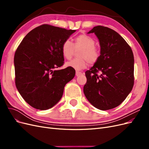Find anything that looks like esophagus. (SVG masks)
<instances>
[{"instance_id": "1", "label": "esophagus", "mask_w": 149, "mask_h": 149, "mask_svg": "<svg viewBox=\"0 0 149 149\" xmlns=\"http://www.w3.org/2000/svg\"><path fill=\"white\" fill-rule=\"evenodd\" d=\"M83 73H81V72L80 71H76V76H79L81 75H82Z\"/></svg>"}]
</instances>
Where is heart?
Listing matches in <instances>:
<instances>
[{
  "label": "heart",
  "mask_w": 149,
  "mask_h": 149,
  "mask_svg": "<svg viewBox=\"0 0 149 149\" xmlns=\"http://www.w3.org/2000/svg\"><path fill=\"white\" fill-rule=\"evenodd\" d=\"M61 51L65 59L70 60L74 55L75 51L78 58L67 62L66 65L76 70H81L87 66L96 64L101 56L100 48L95 45V40L85 33L75 37L73 43L69 40H66L62 43Z\"/></svg>",
  "instance_id": "b5f03b06"
}]
</instances>
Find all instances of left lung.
<instances>
[{"instance_id": "8db88e82", "label": "left lung", "mask_w": 149, "mask_h": 149, "mask_svg": "<svg viewBox=\"0 0 149 149\" xmlns=\"http://www.w3.org/2000/svg\"><path fill=\"white\" fill-rule=\"evenodd\" d=\"M94 33L100 41L101 56L85 72L87 81L83 92L93 106L106 111L118 106L132 91L134 83V60L131 48L116 31L98 25Z\"/></svg>"}]
</instances>
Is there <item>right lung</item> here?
Segmentation results:
<instances>
[{
    "mask_svg": "<svg viewBox=\"0 0 149 149\" xmlns=\"http://www.w3.org/2000/svg\"><path fill=\"white\" fill-rule=\"evenodd\" d=\"M76 30L43 24L27 33L14 55L15 82L24 100L37 109L47 110L60 100L75 70L64 64L62 43Z\"/></svg>",
    "mask_w": 149,
    "mask_h": 149,
    "instance_id": "right-lung-1",
    "label": "right lung"
}]
</instances>
